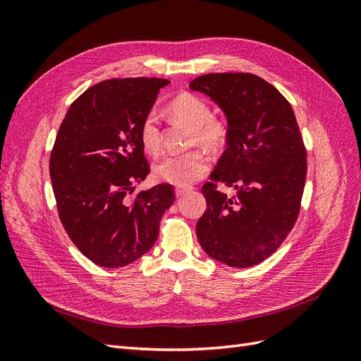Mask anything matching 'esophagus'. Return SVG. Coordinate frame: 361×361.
<instances>
[{
	"label": "esophagus",
	"mask_w": 361,
	"mask_h": 361,
	"mask_svg": "<svg viewBox=\"0 0 361 361\" xmlns=\"http://www.w3.org/2000/svg\"><path fill=\"white\" fill-rule=\"evenodd\" d=\"M188 191H191L190 187H178L176 190H174V192H176V197H182V195L187 194Z\"/></svg>",
	"instance_id": "34e87169"
}]
</instances>
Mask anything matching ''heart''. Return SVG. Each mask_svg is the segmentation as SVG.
Listing matches in <instances>:
<instances>
[{
    "mask_svg": "<svg viewBox=\"0 0 361 361\" xmlns=\"http://www.w3.org/2000/svg\"><path fill=\"white\" fill-rule=\"evenodd\" d=\"M169 113L173 118L191 126L190 143L200 145L209 150L224 146L227 140V125L223 120L212 116V110L203 97L183 93L169 104ZM141 146L150 155H155L161 149V129L158 117L150 111L141 120L140 125ZM209 170V158L202 150H190L180 155H167L155 162L154 176L166 183L176 187H188L202 179Z\"/></svg>",
    "mask_w": 361,
    "mask_h": 361,
    "instance_id": "heart-1",
    "label": "heart"
}]
</instances>
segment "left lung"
Instances as JSON below:
<instances>
[{
	"label": "left lung",
	"instance_id": "left-lung-1",
	"mask_svg": "<svg viewBox=\"0 0 361 361\" xmlns=\"http://www.w3.org/2000/svg\"><path fill=\"white\" fill-rule=\"evenodd\" d=\"M221 108L226 150L203 185L206 211L195 226L204 253L250 268L285 241L300 212L307 159L290 104L253 73H206L190 82ZM223 181L235 198L216 190Z\"/></svg>",
	"mask_w": 361,
	"mask_h": 361
}]
</instances>
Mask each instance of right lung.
<instances>
[{
    "label": "right lung",
    "instance_id": "obj_1",
    "mask_svg": "<svg viewBox=\"0 0 361 361\" xmlns=\"http://www.w3.org/2000/svg\"><path fill=\"white\" fill-rule=\"evenodd\" d=\"M161 78L94 84L66 113L54 143L49 174L57 209L72 243L93 264L120 268L154 247L174 202L170 183L128 192L150 171L140 125L154 106Z\"/></svg>",
    "mask_w": 361,
    "mask_h": 361
}]
</instances>
